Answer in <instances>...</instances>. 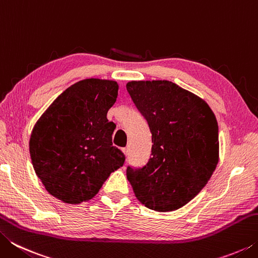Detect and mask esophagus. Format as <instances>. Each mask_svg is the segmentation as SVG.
I'll list each match as a JSON object with an SVG mask.
<instances>
[{"label": "esophagus", "mask_w": 258, "mask_h": 258, "mask_svg": "<svg viewBox=\"0 0 258 258\" xmlns=\"http://www.w3.org/2000/svg\"><path fill=\"white\" fill-rule=\"evenodd\" d=\"M123 152H124V155H125V156H128V149H127V148H124V149H123Z\"/></svg>", "instance_id": "1"}]
</instances>
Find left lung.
<instances>
[{"label": "left lung", "instance_id": "obj_1", "mask_svg": "<svg viewBox=\"0 0 258 258\" xmlns=\"http://www.w3.org/2000/svg\"><path fill=\"white\" fill-rule=\"evenodd\" d=\"M152 134L151 157L127 167L135 197L156 212H173L207 184L218 163V125L207 102L169 81L126 84Z\"/></svg>", "mask_w": 258, "mask_h": 258}]
</instances>
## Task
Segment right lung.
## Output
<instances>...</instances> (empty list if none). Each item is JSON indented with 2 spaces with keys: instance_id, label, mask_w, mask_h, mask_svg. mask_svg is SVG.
<instances>
[{
  "instance_id": "add662e5",
  "label": "right lung",
  "mask_w": 258,
  "mask_h": 258,
  "mask_svg": "<svg viewBox=\"0 0 258 258\" xmlns=\"http://www.w3.org/2000/svg\"><path fill=\"white\" fill-rule=\"evenodd\" d=\"M117 95V82L86 78L64 90L34 125L29 139L34 171L61 202H89L123 166V152L111 142L116 125L107 118Z\"/></svg>"
}]
</instances>
